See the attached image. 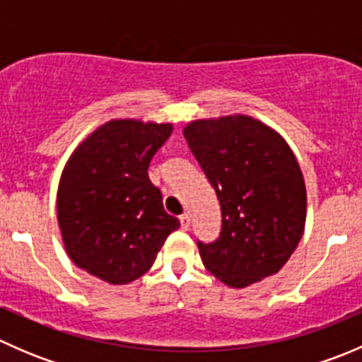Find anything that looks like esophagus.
I'll use <instances>...</instances> for the list:
<instances>
[{"label":"esophagus","mask_w":362,"mask_h":362,"mask_svg":"<svg viewBox=\"0 0 362 362\" xmlns=\"http://www.w3.org/2000/svg\"><path fill=\"white\" fill-rule=\"evenodd\" d=\"M180 226H182V229H185V231L191 228V217H189L187 214L180 215Z\"/></svg>","instance_id":"1"}]
</instances>
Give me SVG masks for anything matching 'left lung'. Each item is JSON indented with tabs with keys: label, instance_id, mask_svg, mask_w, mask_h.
<instances>
[{
	"label": "left lung",
	"instance_id": "8db88e82",
	"mask_svg": "<svg viewBox=\"0 0 362 362\" xmlns=\"http://www.w3.org/2000/svg\"><path fill=\"white\" fill-rule=\"evenodd\" d=\"M184 136L222 211L218 238L198 242L203 264L236 289L275 275L298 247L306 221L305 180L291 147L247 115L194 120Z\"/></svg>",
	"mask_w": 362,
	"mask_h": 362
}]
</instances>
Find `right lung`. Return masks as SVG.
<instances>
[{"mask_svg":"<svg viewBox=\"0 0 362 362\" xmlns=\"http://www.w3.org/2000/svg\"><path fill=\"white\" fill-rule=\"evenodd\" d=\"M171 131V124L110 120L68 159L57 191V221L78 268L120 286L154 264L180 226L164 211L163 194L147 173Z\"/></svg>","mask_w":362,"mask_h":362,"instance_id":"add662e5","label":"right lung"}]
</instances>
